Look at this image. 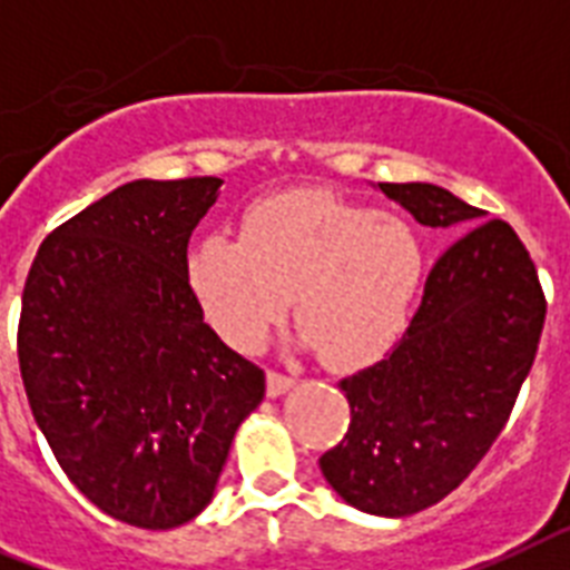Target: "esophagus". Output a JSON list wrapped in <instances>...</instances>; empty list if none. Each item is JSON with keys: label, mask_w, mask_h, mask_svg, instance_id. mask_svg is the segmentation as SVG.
Wrapping results in <instances>:
<instances>
[{"label": "esophagus", "mask_w": 570, "mask_h": 570, "mask_svg": "<svg viewBox=\"0 0 570 570\" xmlns=\"http://www.w3.org/2000/svg\"><path fill=\"white\" fill-rule=\"evenodd\" d=\"M295 386V377H289V374H281V372H269L266 374V392H269V397H281L284 392H289Z\"/></svg>", "instance_id": "esophagus-1"}]
</instances>
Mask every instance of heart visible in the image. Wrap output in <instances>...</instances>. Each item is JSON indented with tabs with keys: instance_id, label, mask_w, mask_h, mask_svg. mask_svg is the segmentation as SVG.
Instances as JSON below:
<instances>
[{
	"instance_id": "b5f03b06",
	"label": "heart",
	"mask_w": 570,
	"mask_h": 570,
	"mask_svg": "<svg viewBox=\"0 0 570 570\" xmlns=\"http://www.w3.org/2000/svg\"><path fill=\"white\" fill-rule=\"evenodd\" d=\"M424 277L410 222L327 189L263 198L243 239L210 234L189 254V286L207 325L257 351L293 295L298 340L333 368L374 363L406 327Z\"/></svg>"
}]
</instances>
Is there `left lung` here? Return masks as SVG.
<instances>
[{
    "mask_svg": "<svg viewBox=\"0 0 570 570\" xmlns=\"http://www.w3.org/2000/svg\"><path fill=\"white\" fill-rule=\"evenodd\" d=\"M428 228H465L483 210L436 184H377ZM544 293L503 219L465 230L430 269L392 354L340 381L351 424L318 469L354 510L404 518L451 494L501 436L533 368Z\"/></svg>",
    "mask_w": 570,
    "mask_h": 570,
    "instance_id": "1",
    "label": "left lung"
}]
</instances>
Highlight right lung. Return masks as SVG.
Instances as JSON below:
<instances>
[{
	"mask_svg": "<svg viewBox=\"0 0 570 570\" xmlns=\"http://www.w3.org/2000/svg\"><path fill=\"white\" fill-rule=\"evenodd\" d=\"M219 178L131 180L37 248L17 357L37 428L72 485L142 530L210 503L263 368L205 325L187 245Z\"/></svg>",
	"mask_w": 570,
	"mask_h": 570,
	"instance_id": "obj_1",
	"label": "right lung"
}]
</instances>
